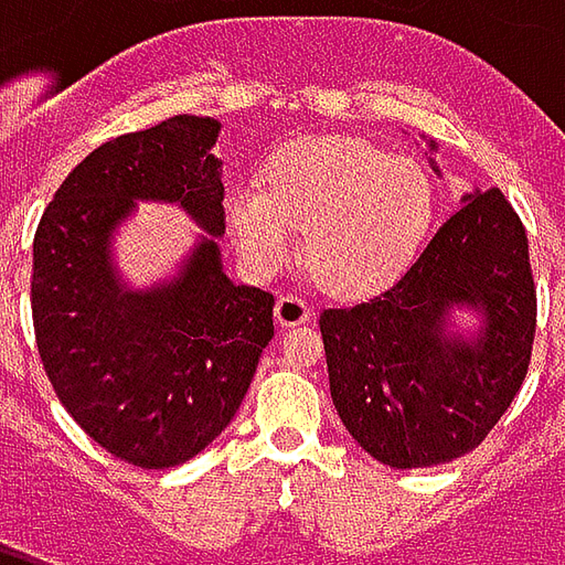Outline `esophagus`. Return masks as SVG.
Returning a JSON list of instances; mask_svg holds the SVG:
<instances>
[{
  "label": "esophagus",
  "mask_w": 565,
  "mask_h": 565,
  "mask_svg": "<svg viewBox=\"0 0 565 565\" xmlns=\"http://www.w3.org/2000/svg\"><path fill=\"white\" fill-rule=\"evenodd\" d=\"M311 318V308L302 296L296 294H284L278 302H275V320L281 323V327H299V323H306Z\"/></svg>",
  "instance_id": "1"
}]
</instances>
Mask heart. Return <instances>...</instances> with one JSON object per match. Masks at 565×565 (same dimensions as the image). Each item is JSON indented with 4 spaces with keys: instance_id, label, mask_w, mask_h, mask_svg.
I'll use <instances>...</instances> for the list:
<instances>
[{
    "instance_id": "obj_1",
    "label": "heart",
    "mask_w": 565,
    "mask_h": 565,
    "mask_svg": "<svg viewBox=\"0 0 565 565\" xmlns=\"http://www.w3.org/2000/svg\"><path fill=\"white\" fill-rule=\"evenodd\" d=\"M436 211L433 178L408 157L356 139H302L263 166V190L226 196L235 245L250 266L275 271L306 233L311 278L335 296H369L415 259Z\"/></svg>"
}]
</instances>
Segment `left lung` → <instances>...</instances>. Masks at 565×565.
Masks as SVG:
<instances>
[{"label": "left lung", "instance_id": "left-lung-1", "mask_svg": "<svg viewBox=\"0 0 565 565\" xmlns=\"http://www.w3.org/2000/svg\"><path fill=\"white\" fill-rule=\"evenodd\" d=\"M450 307L482 315L475 340L444 335ZM320 332L332 403L360 448L393 469L469 454L505 415L533 356L521 217L497 186L466 193L399 281L366 302L323 308Z\"/></svg>", "mask_w": 565, "mask_h": 565}]
</instances>
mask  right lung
I'll return each mask as SVG.
<instances>
[{
    "mask_svg": "<svg viewBox=\"0 0 565 565\" xmlns=\"http://www.w3.org/2000/svg\"><path fill=\"white\" fill-rule=\"evenodd\" d=\"M221 124L178 115L105 141L68 172L32 242V327L60 403L117 460L169 469L230 426L271 342L275 296L223 275L202 238L178 278L129 290L111 233L136 199L178 202L223 233Z\"/></svg>",
    "mask_w": 565,
    "mask_h": 565,
    "instance_id": "add662e5",
    "label": "right lung"
}]
</instances>
